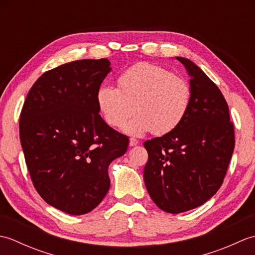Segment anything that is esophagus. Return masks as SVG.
Wrapping results in <instances>:
<instances>
[{"instance_id":"esophagus-1","label":"esophagus","mask_w":255,"mask_h":255,"mask_svg":"<svg viewBox=\"0 0 255 255\" xmlns=\"http://www.w3.org/2000/svg\"><path fill=\"white\" fill-rule=\"evenodd\" d=\"M139 141L136 138H130V140H129V145H130V147H134V145H137Z\"/></svg>"}]
</instances>
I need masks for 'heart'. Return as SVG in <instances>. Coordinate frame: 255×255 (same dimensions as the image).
<instances>
[{
	"mask_svg": "<svg viewBox=\"0 0 255 255\" xmlns=\"http://www.w3.org/2000/svg\"><path fill=\"white\" fill-rule=\"evenodd\" d=\"M192 102L191 86L186 80L169 70L149 62H140L127 69L118 78V88L100 86L96 103L107 125L123 126L130 134L152 131L162 136L170 132L185 118Z\"/></svg>",
	"mask_w": 255,
	"mask_h": 255,
	"instance_id": "heart-1",
	"label": "heart"
}]
</instances>
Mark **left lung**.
I'll return each instance as SVG.
<instances>
[{"label":"left lung","instance_id":"left-lung-1","mask_svg":"<svg viewBox=\"0 0 255 255\" xmlns=\"http://www.w3.org/2000/svg\"><path fill=\"white\" fill-rule=\"evenodd\" d=\"M176 59L191 77V106L174 130L143 143L145 187L155 205L170 214L194 209L213 197L235 149L234 124L218 86L191 60Z\"/></svg>","mask_w":255,"mask_h":255}]
</instances>
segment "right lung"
I'll list each match as a JSON object with an SVG mask.
<instances>
[{"label":"right lung","mask_w":255,"mask_h":255,"mask_svg":"<svg viewBox=\"0 0 255 255\" xmlns=\"http://www.w3.org/2000/svg\"><path fill=\"white\" fill-rule=\"evenodd\" d=\"M108 59L72 61L45 72L27 94L19 138L36 191L70 215L93 210L111 186L108 165L129 139L100 115L97 90L111 71Z\"/></svg>","instance_id":"1"}]
</instances>
